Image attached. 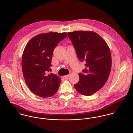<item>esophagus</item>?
<instances>
[{
  "label": "esophagus",
  "mask_w": 133,
  "mask_h": 133,
  "mask_svg": "<svg viewBox=\"0 0 133 133\" xmlns=\"http://www.w3.org/2000/svg\"><path fill=\"white\" fill-rule=\"evenodd\" d=\"M70 76V75H66V76H64V78H65V79H67V78H69V77Z\"/></svg>",
  "instance_id": "esophagus-1"
}]
</instances>
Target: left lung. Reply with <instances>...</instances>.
Instances as JSON below:
<instances>
[{"label": "left lung", "instance_id": "obj_1", "mask_svg": "<svg viewBox=\"0 0 133 133\" xmlns=\"http://www.w3.org/2000/svg\"><path fill=\"white\" fill-rule=\"evenodd\" d=\"M81 62L85 63L84 74H79L80 80L74 85L84 96H91L106 83L111 68V56L106 42L94 31L68 32Z\"/></svg>", "mask_w": 133, "mask_h": 133}]
</instances>
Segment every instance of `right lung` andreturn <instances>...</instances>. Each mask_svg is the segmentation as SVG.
<instances>
[{
  "label": "right lung",
  "instance_id": "1",
  "mask_svg": "<svg viewBox=\"0 0 133 133\" xmlns=\"http://www.w3.org/2000/svg\"><path fill=\"white\" fill-rule=\"evenodd\" d=\"M66 33L51 32L38 34L28 42L24 49L22 59L23 76L29 89L39 97H51L58 89L61 77L47 73L51 69L54 49L67 37Z\"/></svg>",
  "mask_w": 133,
  "mask_h": 133
}]
</instances>
